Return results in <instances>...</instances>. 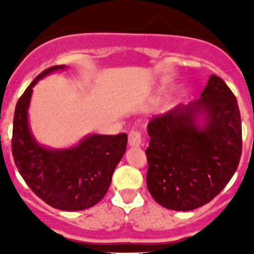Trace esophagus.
I'll return each instance as SVG.
<instances>
[{"label": "esophagus", "mask_w": 254, "mask_h": 254, "mask_svg": "<svg viewBox=\"0 0 254 254\" xmlns=\"http://www.w3.org/2000/svg\"><path fill=\"white\" fill-rule=\"evenodd\" d=\"M142 143V136H141V132L138 131H131L128 133V145L132 147H138L141 146Z\"/></svg>", "instance_id": "esophagus-1"}]
</instances>
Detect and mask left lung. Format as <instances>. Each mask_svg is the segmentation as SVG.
I'll use <instances>...</instances> for the list:
<instances>
[{
  "mask_svg": "<svg viewBox=\"0 0 254 254\" xmlns=\"http://www.w3.org/2000/svg\"><path fill=\"white\" fill-rule=\"evenodd\" d=\"M146 185L163 207L190 211L210 202L234 176L242 155L237 98L211 75L201 98L147 125Z\"/></svg>",
  "mask_w": 254,
  "mask_h": 254,
  "instance_id": "8db88e82",
  "label": "left lung"
}]
</instances>
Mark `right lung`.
I'll return each mask as SVG.
<instances>
[{"instance_id": "add662e5", "label": "right lung", "mask_w": 254, "mask_h": 254, "mask_svg": "<svg viewBox=\"0 0 254 254\" xmlns=\"http://www.w3.org/2000/svg\"><path fill=\"white\" fill-rule=\"evenodd\" d=\"M64 68L61 64L44 69L20 96L11 147L20 176L40 199L58 210L81 211L93 207L107 193L126 152L127 134H87L68 149H52L35 140L28 122L33 87L40 78Z\"/></svg>"}]
</instances>
